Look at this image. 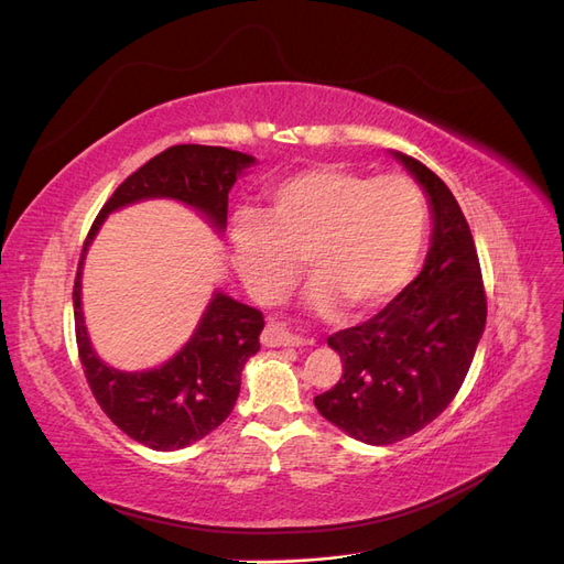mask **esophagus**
<instances>
[{"instance_id":"obj_1","label":"esophagus","mask_w":564,"mask_h":564,"mask_svg":"<svg viewBox=\"0 0 564 564\" xmlns=\"http://www.w3.org/2000/svg\"><path fill=\"white\" fill-rule=\"evenodd\" d=\"M261 340L270 348H280V346L289 348V346H303L305 344V338L289 334L284 327H280V324H268V327L263 329Z\"/></svg>"}]
</instances>
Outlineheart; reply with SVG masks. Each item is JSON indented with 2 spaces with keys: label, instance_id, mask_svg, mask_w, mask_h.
Instances as JSON below:
<instances>
[{
  "label": "heart",
  "instance_id": "1",
  "mask_svg": "<svg viewBox=\"0 0 564 564\" xmlns=\"http://www.w3.org/2000/svg\"><path fill=\"white\" fill-rule=\"evenodd\" d=\"M425 220L429 209L412 178L313 166L270 187L265 216H235L232 263L261 303L284 299L305 259L315 308L344 301L350 311H369L412 278Z\"/></svg>",
  "mask_w": 564,
  "mask_h": 564
}]
</instances>
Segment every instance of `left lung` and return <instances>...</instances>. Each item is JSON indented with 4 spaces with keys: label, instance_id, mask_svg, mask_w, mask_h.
I'll return each mask as SVG.
<instances>
[{
    "label": "left lung",
    "instance_id": "1",
    "mask_svg": "<svg viewBox=\"0 0 564 564\" xmlns=\"http://www.w3.org/2000/svg\"><path fill=\"white\" fill-rule=\"evenodd\" d=\"M429 195L431 249L419 278L383 311L327 344L344 377L315 398L317 412L367 445H392L437 419L464 383L487 322V296L468 220L440 176L392 152Z\"/></svg>",
    "mask_w": 564,
    "mask_h": 564
}]
</instances>
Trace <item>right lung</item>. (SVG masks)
I'll use <instances>...</instances> for the list:
<instances>
[{"mask_svg":"<svg viewBox=\"0 0 564 564\" xmlns=\"http://www.w3.org/2000/svg\"><path fill=\"white\" fill-rule=\"evenodd\" d=\"M251 164V155L228 148H166L117 187L84 242L73 289L75 336L84 377L117 429L150 449H183L230 416L240 395L245 362L261 348L263 315L251 305L216 292L195 334L172 360L148 371H119L100 360L84 327V256L108 214L141 199H178L224 232L230 187Z\"/></svg>","mask_w":564,"mask_h":564,"instance_id":"right-lung-1","label":"right lung"}]
</instances>
